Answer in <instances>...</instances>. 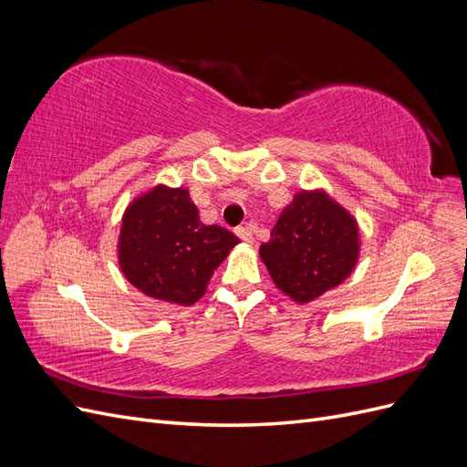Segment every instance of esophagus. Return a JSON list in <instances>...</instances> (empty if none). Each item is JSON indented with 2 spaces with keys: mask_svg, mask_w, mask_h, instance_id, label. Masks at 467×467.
Returning a JSON list of instances; mask_svg holds the SVG:
<instances>
[{
  "mask_svg": "<svg viewBox=\"0 0 467 467\" xmlns=\"http://www.w3.org/2000/svg\"><path fill=\"white\" fill-rule=\"evenodd\" d=\"M237 235L242 237L244 242H245V244H249V245H251L253 242H255V237H253V230H251V228H247V225H245V228H239V230H237Z\"/></svg>",
  "mask_w": 467,
  "mask_h": 467,
  "instance_id": "34e87169",
  "label": "esophagus"
}]
</instances>
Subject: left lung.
Listing matches in <instances>:
<instances>
[{
  "instance_id": "left-lung-1",
  "label": "left lung",
  "mask_w": 467,
  "mask_h": 467,
  "mask_svg": "<svg viewBox=\"0 0 467 467\" xmlns=\"http://www.w3.org/2000/svg\"><path fill=\"white\" fill-rule=\"evenodd\" d=\"M259 255L282 294L298 304L314 302L355 271L358 222L325 189H302L280 212Z\"/></svg>"
}]
</instances>
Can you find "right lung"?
<instances>
[{"label":"right lung","instance_id":"1","mask_svg":"<svg viewBox=\"0 0 467 467\" xmlns=\"http://www.w3.org/2000/svg\"><path fill=\"white\" fill-rule=\"evenodd\" d=\"M237 244L230 230L201 220L189 189L158 182L126 206L117 257L124 278L148 298L187 307Z\"/></svg>","mask_w":467,"mask_h":467}]
</instances>
